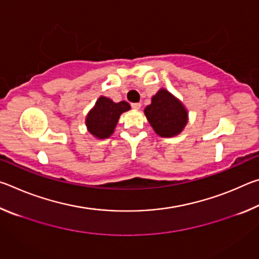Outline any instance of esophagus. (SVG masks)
I'll use <instances>...</instances> for the list:
<instances>
[{"instance_id": "esophagus-1", "label": "esophagus", "mask_w": 259, "mask_h": 259, "mask_svg": "<svg viewBox=\"0 0 259 259\" xmlns=\"http://www.w3.org/2000/svg\"><path fill=\"white\" fill-rule=\"evenodd\" d=\"M140 106H142V105H140L139 103H133V104H131V107H133L134 109H139Z\"/></svg>"}]
</instances>
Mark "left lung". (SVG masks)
Instances as JSON below:
<instances>
[{
	"label": "left lung",
	"instance_id": "obj_1",
	"mask_svg": "<svg viewBox=\"0 0 259 259\" xmlns=\"http://www.w3.org/2000/svg\"><path fill=\"white\" fill-rule=\"evenodd\" d=\"M144 113L155 133L164 138L181 134L188 120L185 106L165 89H160L153 96Z\"/></svg>",
	"mask_w": 259,
	"mask_h": 259
}]
</instances>
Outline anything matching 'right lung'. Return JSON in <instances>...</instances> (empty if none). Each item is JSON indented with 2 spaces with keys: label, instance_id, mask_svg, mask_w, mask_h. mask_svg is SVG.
<instances>
[{
  "label": "right lung",
  "instance_id": "1",
  "mask_svg": "<svg viewBox=\"0 0 259 259\" xmlns=\"http://www.w3.org/2000/svg\"><path fill=\"white\" fill-rule=\"evenodd\" d=\"M130 109L126 102L114 103L107 97H99L94 108L88 113L85 124L89 133L98 139L108 138L114 133L120 115Z\"/></svg>",
  "mask_w": 259,
  "mask_h": 259
}]
</instances>
